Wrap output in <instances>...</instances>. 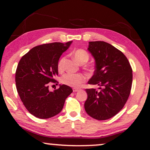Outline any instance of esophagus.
<instances>
[{
    "label": "esophagus",
    "mask_w": 150,
    "mask_h": 150,
    "mask_svg": "<svg viewBox=\"0 0 150 150\" xmlns=\"http://www.w3.org/2000/svg\"><path fill=\"white\" fill-rule=\"evenodd\" d=\"M73 92H78V91H79V88H73Z\"/></svg>",
    "instance_id": "1"
}]
</instances>
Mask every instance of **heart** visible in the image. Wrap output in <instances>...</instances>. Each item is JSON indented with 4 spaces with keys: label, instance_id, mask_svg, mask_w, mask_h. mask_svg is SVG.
<instances>
[{
    "label": "heart",
    "instance_id": "b5f03b06",
    "mask_svg": "<svg viewBox=\"0 0 150 150\" xmlns=\"http://www.w3.org/2000/svg\"><path fill=\"white\" fill-rule=\"evenodd\" d=\"M73 56H74L75 60L80 64H84L87 63L89 59V55L88 53L82 49L75 50L73 52ZM65 62V57L61 58L57 65V68L59 71H62L63 69ZM61 81L63 84L77 88L79 87L81 83L85 81V77L84 75L80 74V73H68L62 76Z\"/></svg>",
    "mask_w": 150,
    "mask_h": 150
}]
</instances>
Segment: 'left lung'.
Returning <instances> with one entry per match:
<instances>
[{
    "label": "left lung",
    "instance_id": "1",
    "mask_svg": "<svg viewBox=\"0 0 150 150\" xmlns=\"http://www.w3.org/2000/svg\"><path fill=\"white\" fill-rule=\"evenodd\" d=\"M88 51L95 59V70L88 81L100 90L87 88L86 112L98 120H105L121 110L130 95L132 70L128 59L120 50L105 42H88Z\"/></svg>",
    "mask_w": 150,
    "mask_h": 150
}]
</instances>
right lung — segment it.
I'll use <instances>...</instances> for the list:
<instances>
[{
  "label": "right lung",
  "instance_id": "1",
  "mask_svg": "<svg viewBox=\"0 0 150 150\" xmlns=\"http://www.w3.org/2000/svg\"><path fill=\"white\" fill-rule=\"evenodd\" d=\"M72 41L65 44L54 42L33 47L21 58L15 76L16 89L20 99L30 114L46 119L59 114L65 99L73 92L65 85L50 91L48 83L56 82L57 65L61 55Z\"/></svg>",
  "mask_w": 150,
  "mask_h": 150
}]
</instances>
